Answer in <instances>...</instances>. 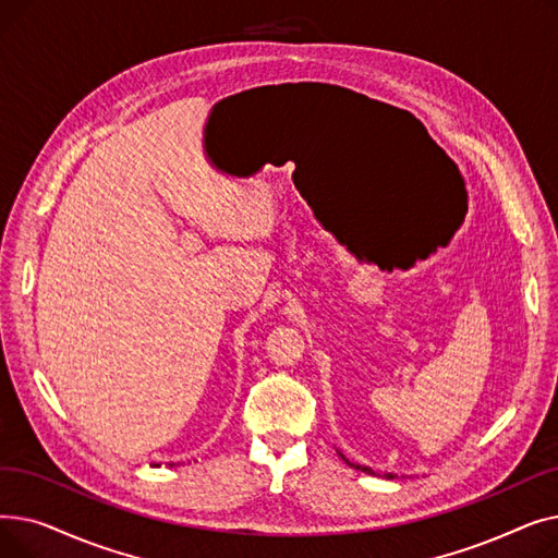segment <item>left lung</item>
<instances>
[{
	"label": "left lung",
	"instance_id": "left-lung-1",
	"mask_svg": "<svg viewBox=\"0 0 558 558\" xmlns=\"http://www.w3.org/2000/svg\"><path fill=\"white\" fill-rule=\"evenodd\" d=\"M353 468H357V471H362V473H368V475H375L368 465H357V463H350ZM389 477H393V475H389Z\"/></svg>",
	"mask_w": 558,
	"mask_h": 558
}]
</instances>
